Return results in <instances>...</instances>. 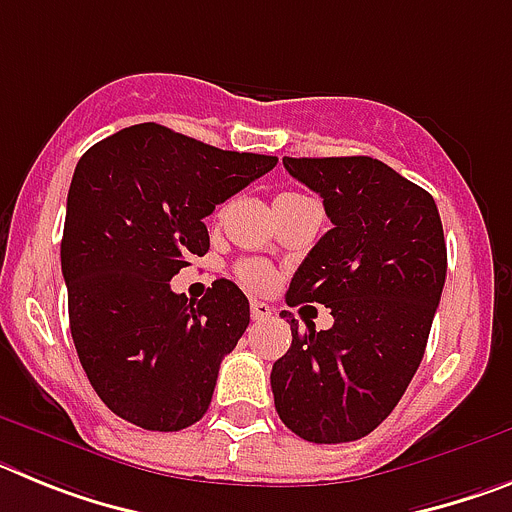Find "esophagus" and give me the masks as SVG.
<instances>
[{"instance_id": "1", "label": "esophagus", "mask_w": 512, "mask_h": 512, "mask_svg": "<svg viewBox=\"0 0 512 512\" xmlns=\"http://www.w3.org/2000/svg\"><path fill=\"white\" fill-rule=\"evenodd\" d=\"M271 307L266 305V302H261V300H251V318L253 320H266V318H271Z\"/></svg>"}]
</instances>
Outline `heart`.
Returning <instances> with one entry per match:
<instances>
[{
	"mask_svg": "<svg viewBox=\"0 0 512 512\" xmlns=\"http://www.w3.org/2000/svg\"><path fill=\"white\" fill-rule=\"evenodd\" d=\"M279 197H284V194H279ZM235 274H238V279L251 289H266L271 284V279H274L269 266L259 259L241 261V264L235 266Z\"/></svg>",
	"mask_w": 512,
	"mask_h": 512,
	"instance_id": "b5f03b06",
	"label": "heart"
}]
</instances>
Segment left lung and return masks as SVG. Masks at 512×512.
Instances as JSON below:
<instances>
[{"label":"left lung","instance_id":"left-lung-1","mask_svg":"<svg viewBox=\"0 0 512 512\" xmlns=\"http://www.w3.org/2000/svg\"><path fill=\"white\" fill-rule=\"evenodd\" d=\"M282 164L323 197L333 223L295 271L287 305L320 302L333 325L315 333L289 320L292 346L271 366L274 405L305 441H356L395 410L423 361L446 282L441 215L431 194L377 158Z\"/></svg>","mask_w":512,"mask_h":512}]
</instances>
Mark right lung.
Wrapping results in <instances>:
<instances>
[{
	"mask_svg": "<svg viewBox=\"0 0 512 512\" xmlns=\"http://www.w3.org/2000/svg\"><path fill=\"white\" fill-rule=\"evenodd\" d=\"M277 166L143 122L76 164L61 271L76 354L99 400L146 431H182L210 408L217 372L248 328L241 289L217 279L200 302L171 277L210 248L205 217Z\"/></svg>",
	"mask_w": 512,
	"mask_h": 512,
	"instance_id": "add662e5",
	"label": "right lung"
}]
</instances>
